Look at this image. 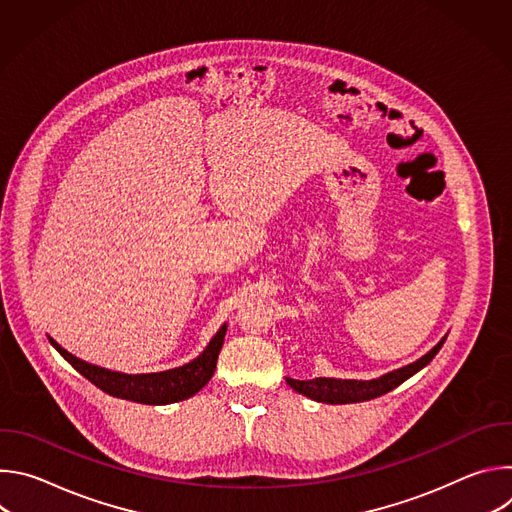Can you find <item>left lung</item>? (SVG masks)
<instances>
[{
    "instance_id": "1",
    "label": "left lung",
    "mask_w": 512,
    "mask_h": 512,
    "mask_svg": "<svg viewBox=\"0 0 512 512\" xmlns=\"http://www.w3.org/2000/svg\"><path fill=\"white\" fill-rule=\"evenodd\" d=\"M446 336L437 342L427 354H423L419 360L407 364L403 369H397L393 373H387L373 381H354V379H310V381H296V379H285L287 385L298 391L300 395H306L318 403H330V405H344V403H360L369 401L375 397H381L395 387H399L403 381L413 377L417 371H421L425 364L431 362V358L440 352L444 346Z\"/></svg>"
}]
</instances>
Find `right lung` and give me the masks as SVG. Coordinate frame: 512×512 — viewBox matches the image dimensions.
Wrapping results in <instances>:
<instances>
[{"label": "right lung", "mask_w": 512, "mask_h": 512, "mask_svg": "<svg viewBox=\"0 0 512 512\" xmlns=\"http://www.w3.org/2000/svg\"><path fill=\"white\" fill-rule=\"evenodd\" d=\"M227 334V324L221 326L208 346L202 350L200 356L190 360L184 367L162 371V373H148V375H125L109 369H101L97 364L85 362L77 356H72L68 350H64L56 340H50V344L75 367L85 379H89L95 387L105 391L107 395L143 403V405H168L176 401H184L192 395H196L214 375L218 352L223 348Z\"/></svg>", "instance_id": "obj_1"}]
</instances>
